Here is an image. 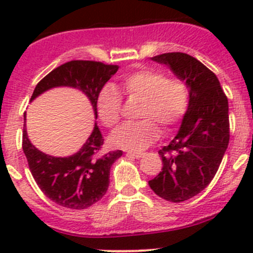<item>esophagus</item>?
<instances>
[{"label":"esophagus","mask_w":253,"mask_h":253,"mask_svg":"<svg viewBox=\"0 0 253 253\" xmlns=\"http://www.w3.org/2000/svg\"><path fill=\"white\" fill-rule=\"evenodd\" d=\"M127 155H128V157L136 158V159H139V158L144 157V153H132V152H128V153H127Z\"/></svg>","instance_id":"1"}]
</instances>
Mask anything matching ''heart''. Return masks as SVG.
<instances>
[{
	"label": "heart",
	"instance_id": "obj_1",
	"mask_svg": "<svg viewBox=\"0 0 253 253\" xmlns=\"http://www.w3.org/2000/svg\"><path fill=\"white\" fill-rule=\"evenodd\" d=\"M117 88L128 98H139L138 117L141 121L125 124L110 136L114 147L139 152L159 137V128L171 129L182 120L190 104V89L180 78H168L162 71L145 68L127 73ZM122 99L116 89L106 85L96 96V111L106 127H112L121 116Z\"/></svg>",
	"mask_w": 253,
	"mask_h": 253
}]
</instances>
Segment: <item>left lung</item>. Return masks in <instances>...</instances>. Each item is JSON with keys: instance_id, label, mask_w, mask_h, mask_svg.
<instances>
[{"instance_id": "left-lung-1", "label": "left lung", "mask_w": 253, "mask_h": 253, "mask_svg": "<svg viewBox=\"0 0 253 253\" xmlns=\"http://www.w3.org/2000/svg\"><path fill=\"white\" fill-rule=\"evenodd\" d=\"M153 61L168 66L190 89V104L180 129L159 150L163 169L150 180L155 195L178 203L198 195L213 180L228 148L229 105L216 76L183 52L163 53Z\"/></svg>"}]
</instances>
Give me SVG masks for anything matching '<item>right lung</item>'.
<instances>
[{"mask_svg":"<svg viewBox=\"0 0 253 253\" xmlns=\"http://www.w3.org/2000/svg\"><path fill=\"white\" fill-rule=\"evenodd\" d=\"M117 70V65L96 61H70L51 71L37 84L30 101L52 88L70 86L81 90L89 99L96 119V96ZM25 120L24 112L23 152L30 172L44 195L58 206L71 209H85L100 201L110 183L111 165L121 157L122 150L100 154L104 138L96 122L81 149L70 157L61 158L45 154L30 143Z\"/></svg>","mask_w":253,"mask_h":253,"instance_id":"1","label":"right lung"}]
</instances>
